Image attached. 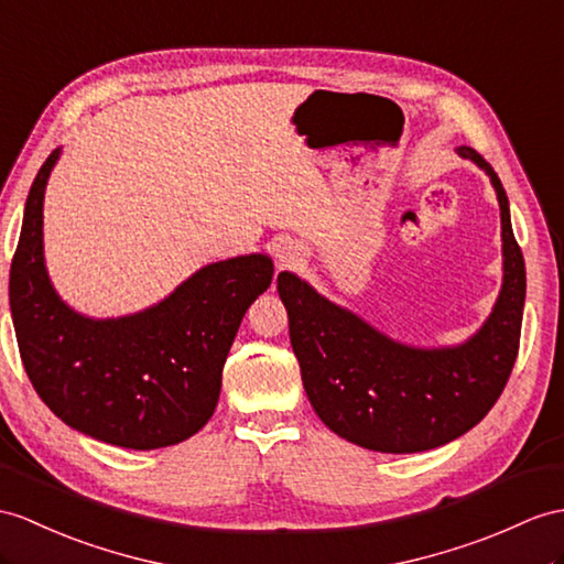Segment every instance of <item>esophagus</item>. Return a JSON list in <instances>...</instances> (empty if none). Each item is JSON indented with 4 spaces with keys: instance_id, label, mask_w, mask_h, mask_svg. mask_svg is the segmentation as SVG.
Masks as SVG:
<instances>
[{
    "instance_id": "esophagus-1",
    "label": "esophagus",
    "mask_w": 564,
    "mask_h": 564,
    "mask_svg": "<svg viewBox=\"0 0 564 564\" xmlns=\"http://www.w3.org/2000/svg\"><path fill=\"white\" fill-rule=\"evenodd\" d=\"M274 260H278L280 268L294 265V263H299V260H301V249H299L294 241L274 243Z\"/></svg>"
}]
</instances>
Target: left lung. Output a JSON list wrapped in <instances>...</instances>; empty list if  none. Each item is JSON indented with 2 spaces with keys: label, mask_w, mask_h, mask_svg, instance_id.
<instances>
[{
  "label": "left lung",
  "mask_w": 564,
  "mask_h": 564,
  "mask_svg": "<svg viewBox=\"0 0 564 564\" xmlns=\"http://www.w3.org/2000/svg\"><path fill=\"white\" fill-rule=\"evenodd\" d=\"M457 153L488 174L502 225L500 294L469 339L449 347L404 345L299 274H278L311 406L329 431L366 449L411 455L457 441L488 414L512 373L527 299L524 256L498 174L474 148L459 145Z\"/></svg>",
  "instance_id": "left-lung-1"
}]
</instances>
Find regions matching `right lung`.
I'll use <instances>...</instances> for the list:
<instances>
[{
    "label": "right lung",
    "instance_id": "right-lung-1",
    "mask_svg": "<svg viewBox=\"0 0 564 564\" xmlns=\"http://www.w3.org/2000/svg\"><path fill=\"white\" fill-rule=\"evenodd\" d=\"M59 158L62 148L29 191L9 272L25 373L54 416L95 441L129 449L184 443L213 416L229 347L272 282V258L217 260L139 313L88 318L57 294L45 265L43 203Z\"/></svg>",
    "mask_w": 564,
    "mask_h": 564
}]
</instances>
